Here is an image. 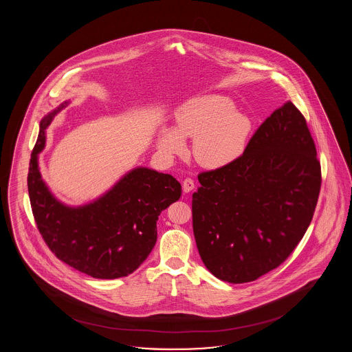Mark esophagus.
Returning <instances> with one entry per match:
<instances>
[{"label":"esophagus","instance_id":"esophagus-1","mask_svg":"<svg viewBox=\"0 0 352 352\" xmlns=\"http://www.w3.org/2000/svg\"><path fill=\"white\" fill-rule=\"evenodd\" d=\"M194 187H195V184H194V181L191 178H186L184 182H182V188H184V192L192 191Z\"/></svg>","mask_w":352,"mask_h":352}]
</instances>
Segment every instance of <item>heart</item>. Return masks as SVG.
<instances>
[{
  "instance_id": "b5f03b06",
  "label": "heart",
  "mask_w": 352,
  "mask_h": 352,
  "mask_svg": "<svg viewBox=\"0 0 352 352\" xmlns=\"http://www.w3.org/2000/svg\"><path fill=\"white\" fill-rule=\"evenodd\" d=\"M250 133V118L234 112L232 100L221 95H206L178 109L174 129L164 126L157 146L166 157H174L184 151V140L195 138V160L204 168H219L243 154Z\"/></svg>"
}]
</instances>
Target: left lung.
Masks as SVG:
<instances>
[{
    "instance_id": "left-lung-1",
    "label": "left lung",
    "mask_w": 352,
    "mask_h": 352,
    "mask_svg": "<svg viewBox=\"0 0 352 352\" xmlns=\"http://www.w3.org/2000/svg\"><path fill=\"white\" fill-rule=\"evenodd\" d=\"M192 194V228L201 261L231 284L281 265L311 223L320 190L314 140L287 101L227 166L203 171Z\"/></svg>"
}]
</instances>
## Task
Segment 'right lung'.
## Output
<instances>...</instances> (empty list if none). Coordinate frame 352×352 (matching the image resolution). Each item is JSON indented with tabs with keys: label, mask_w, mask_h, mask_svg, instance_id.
<instances>
[{
	"label": "right lung",
	"mask_w": 352,
	"mask_h": 352,
	"mask_svg": "<svg viewBox=\"0 0 352 352\" xmlns=\"http://www.w3.org/2000/svg\"><path fill=\"white\" fill-rule=\"evenodd\" d=\"M68 101L39 124L28 174V188L36 227L51 252L63 263L94 278L113 280L133 273L157 241V220L182 194L170 174L135 168L96 201L69 207L51 194L42 179L38 154L46 129Z\"/></svg>",
	"instance_id": "right-lung-1"
}]
</instances>
